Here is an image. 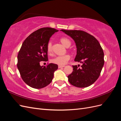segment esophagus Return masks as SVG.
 <instances>
[{"label": "esophagus", "mask_w": 121, "mask_h": 121, "mask_svg": "<svg viewBox=\"0 0 121 121\" xmlns=\"http://www.w3.org/2000/svg\"><path fill=\"white\" fill-rule=\"evenodd\" d=\"M58 68H63L65 67V65H58Z\"/></svg>", "instance_id": "esophagus-1"}]
</instances>
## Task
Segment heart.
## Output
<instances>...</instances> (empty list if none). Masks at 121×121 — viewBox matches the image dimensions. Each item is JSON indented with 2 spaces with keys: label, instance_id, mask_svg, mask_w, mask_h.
I'll return each mask as SVG.
<instances>
[{
  "label": "heart",
  "instance_id": "1",
  "mask_svg": "<svg viewBox=\"0 0 121 121\" xmlns=\"http://www.w3.org/2000/svg\"><path fill=\"white\" fill-rule=\"evenodd\" d=\"M61 43L65 47H69L71 45V41L67 38H61L60 39ZM47 52L49 53H51L52 52V43L49 42L47 44ZM70 59V56L69 54H65L63 56H58L54 57L52 60V63L55 64H57L60 65H64L66 64L68 61Z\"/></svg>",
  "mask_w": 121,
  "mask_h": 121
}]
</instances>
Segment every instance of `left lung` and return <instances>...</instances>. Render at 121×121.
Wrapping results in <instances>:
<instances>
[{"label":"left lung","instance_id":"8db88e82","mask_svg":"<svg viewBox=\"0 0 121 121\" xmlns=\"http://www.w3.org/2000/svg\"><path fill=\"white\" fill-rule=\"evenodd\" d=\"M60 31L74 40L77 48L74 60L82 64L80 68L73 65V71L68 76L69 83L79 88L90 86L98 78L104 65V53L99 43L86 32Z\"/></svg>","mask_w":121,"mask_h":121}]
</instances>
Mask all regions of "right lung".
I'll list each match as a JSON object with an SVG mask.
<instances>
[{"mask_svg":"<svg viewBox=\"0 0 121 121\" xmlns=\"http://www.w3.org/2000/svg\"><path fill=\"white\" fill-rule=\"evenodd\" d=\"M58 30L46 27L32 33L25 40L17 56V67L22 78L28 85L41 89L52 81L56 64L51 63L41 66L40 61H46L47 44L52 36Z\"/></svg>","mask_w":121,"mask_h":121,"instance_id":"1","label":"right lung"}]
</instances>
